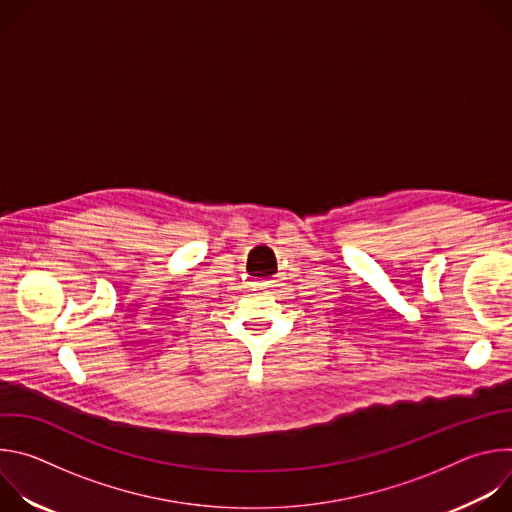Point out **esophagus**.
I'll list each match as a JSON object with an SVG mask.
<instances>
[{
	"label": "esophagus",
	"mask_w": 512,
	"mask_h": 512,
	"mask_svg": "<svg viewBox=\"0 0 512 512\" xmlns=\"http://www.w3.org/2000/svg\"><path fill=\"white\" fill-rule=\"evenodd\" d=\"M263 281H265V283H263V285H267V283H269V279H263Z\"/></svg>",
	"instance_id": "obj_1"
}]
</instances>
